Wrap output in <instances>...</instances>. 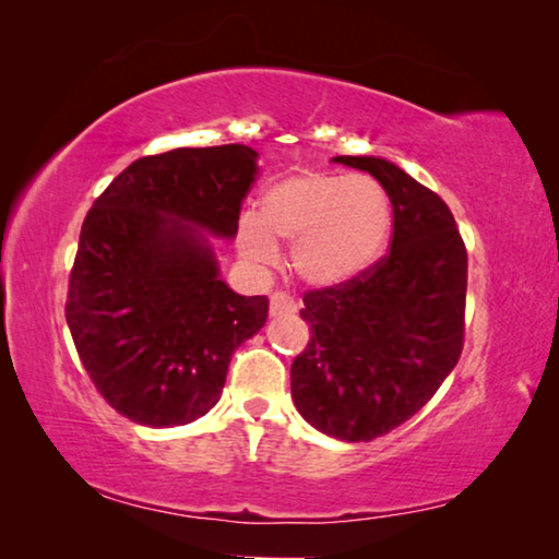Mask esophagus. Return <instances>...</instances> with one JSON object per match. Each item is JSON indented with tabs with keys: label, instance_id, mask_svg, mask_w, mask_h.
Returning a JSON list of instances; mask_svg holds the SVG:
<instances>
[{
	"label": "esophagus",
	"instance_id": "obj_1",
	"mask_svg": "<svg viewBox=\"0 0 559 559\" xmlns=\"http://www.w3.org/2000/svg\"><path fill=\"white\" fill-rule=\"evenodd\" d=\"M271 316H283V313H296V300H293L288 293H273L269 302Z\"/></svg>",
	"mask_w": 559,
	"mask_h": 559
}]
</instances>
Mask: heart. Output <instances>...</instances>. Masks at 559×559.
I'll list each match as a JSON object with an SVG mask.
<instances>
[{
  "label": "heart",
  "instance_id": "1",
  "mask_svg": "<svg viewBox=\"0 0 559 559\" xmlns=\"http://www.w3.org/2000/svg\"><path fill=\"white\" fill-rule=\"evenodd\" d=\"M392 226L384 187L367 175L298 173L263 194L257 216L236 229L241 257L253 266L278 259L276 241L293 243L290 259L310 286H337L380 259Z\"/></svg>",
  "mask_w": 559,
  "mask_h": 559
}]
</instances>
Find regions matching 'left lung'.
I'll return each mask as SVG.
<instances>
[{
    "instance_id": "1",
    "label": "left lung",
    "mask_w": 559,
    "mask_h": 559,
    "mask_svg": "<svg viewBox=\"0 0 559 559\" xmlns=\"http://www.w3.org/2000/svg\"><path fill=\"white\" fill-rule=\"evenodd\" d=\"M392 202L386 257L337 286L308 290L310 340L290 365V394L310 427L372 441L427 404L463 349L468 257L437 192L382 157L340 155Z\"/></svg>"
}]
</instances>
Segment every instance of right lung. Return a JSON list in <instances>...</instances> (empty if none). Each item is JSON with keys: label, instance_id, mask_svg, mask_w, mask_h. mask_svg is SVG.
Returning a JSON list of instances; mask_svg holds the SVG:
<instances>
[{"label": "right lung", "instance_id": "right-lung-1", "mask_svg": "<svg viewBox=\"0 0 559 559\" xmlns=\"http://www.w3.org/2000/svg\"><path fill=\"white\" fill-rule=\"evenodd\" d=\"M257 157L246 145L140 157L86 214L66 323L91 382L130 421L200 419L236 347L266 323L269 298L226 286L201 231L234 239Z\"/></svg>", "mask_w": 559, "mask_h": 559}]
</instances>
